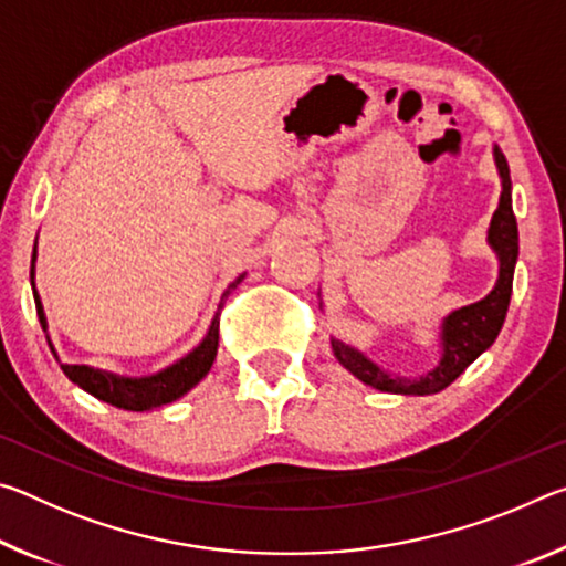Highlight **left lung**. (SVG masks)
<instances>
[{
    "label": "left lung",
    "instance_id": "left-lung-1",
    "mask_svg": "<svg viewBox=\"0 0 566 566\" xmlns=\"http://www.w3.org/2000/svg\"><path fill=\"white\" fill-rule=\"evenodd\" d=\"M494 157L502 175V197L490 224V244L496 249V254H500V280H496L492 294H486L482 302L462 306V310L449 314L442 332V361L437 364L434 371H429V375L419 379L391 377L385 369H379L377 364L364 359L359 352H354L347 344L334 339L332 347L334 354H337V359L354 377L361 379L364 385L381 391H391V395H434V391H442L444 387L452 385L479 354L490 349L494 344L496 334H500L504 324L506 310H510L514 264L516 254H520V234H516V217L512 209L510 167H506V159L500 147H494Z\"/></svg>",
    "mask_w": 566,
    "mask_h": 566
}]
</instances>
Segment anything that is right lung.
Masks as SVG:
<instances>
[{
	"label": "right lung",
	"mask_w": 566,
	"mask_h": 566,
	"mask_svg": "<svg viewBox=\"0 0 566 566\" xmlns=\"http://www.w3.org/2000/svg\"><path fill=\"white\" fill-rule=\"evenodd\" d=\"M32 264H34V256H32ZM30 276H34V266ZM242 280L244 274H239L237 280L227 286L205 342L199 344L195 352L187 354L185 359H179L165 371H159V375L145 377V379H124L92 367H80V364H62V371L74 381V385H80L84 391H90L92 397L107 401L112 407H119L127 411H145V409H157V407L169 405V401L187 395V391L207 375L209 367H212V361L217 357V347H219V314L224 310L227 296L232 294V290H237V284ZM34 302H36V317H40L42 329H46L44 310L36 290H34Z\"/></svg>",
	"instance_id": "obj_1"
}]
</instances>
